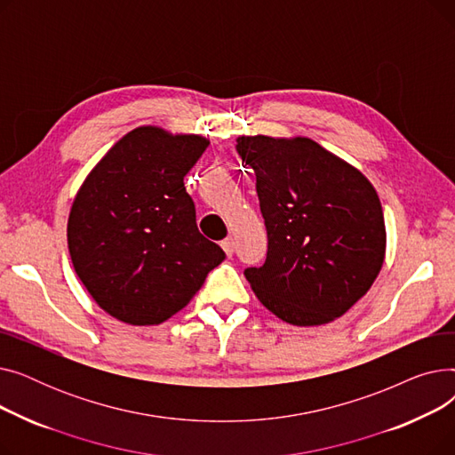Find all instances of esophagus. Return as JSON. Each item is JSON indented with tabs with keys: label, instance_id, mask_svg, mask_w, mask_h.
<instances>
[{
	"label": "esophagus",
	"instance_id": "obj_1",
	"mask_svg": "<svg viewBox=\"0 0 455 455\" xmlns=\"http://www.w3.org/2000/svg\"><path fill=\"white\" fill-rule=\"evenodd\" d=\"M221 247H223V251H225L227 256H232V254H234V249H235L234 237L230 235V237H227V240H223V242H221Z\"/></svg>",
	"mask_w": 455,
	"mask_h": 455
}]
</instances>
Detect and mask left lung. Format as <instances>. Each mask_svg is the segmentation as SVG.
<instances>
[{
	"mask_svg": "<svg viewBox=\"0 0 455 455\" xmlns=\"http://www.w3.org/2000/svg\"><path fill=\"white\" fill-rule=\"evenodd\" d=\"M256 173L267 258L245 269L258 300L295 326L336 321L374 283L387 232L371 180L306 136H237Z\"/></svg>",
	"mask_w": 455,
	"mask_h": 455,
	"instance_id": "8db88e82",
	"label": "left lung"
}]
</instances>
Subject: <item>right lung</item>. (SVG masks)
<instances>
[{"label":"right lung","mask_w":455,"mask_h":455,"mask_svg":"<svg viewBox=\"0 0 455 455\" xmlns=\"http://www.w3.org/2000/svg\"><path fill=\"white\" fill-rule=\"evenodd\" d=\"M208 143L201 134L140 125L81 184L68 218V249L86 291L110 317L132 326L167 321L225 259L197 230L184 188Z\"/></svg>","instance_id":"right-lung-1"}]
</instances>
